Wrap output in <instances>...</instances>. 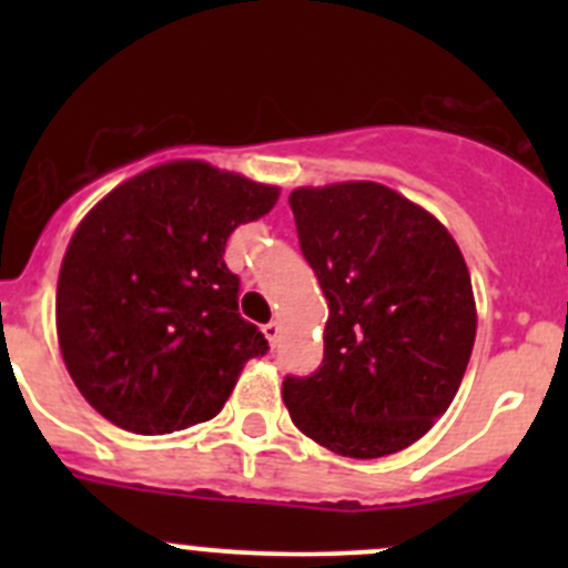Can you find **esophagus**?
Returning <instances> with one entry per match:
<instances>
[{"label": "esophagus", "instance_id": "1", "mask_svg": "<svg viewBox=\"0 0 568 568\" xmlns=\"http://www.w3.org/2000/svg\"><path fill=\"white\" fill-rule=\"evenodd\" d=\"M263 335H266L268 346H277V337H280V321H268V324H263Z\"/></svg>", "mask_w": 568, "mask_h": 568}]
</instances>
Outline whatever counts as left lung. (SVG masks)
Here are the masks:
<instances>
[{
	"instance_id": "obj_1",
	"label": "left lung",
	"mask_w": 568,
	"mask_h": 568,
	"mask_svg": "<svg viewBox=\"0 0 568 568\" xmlns=\"http://www.w3.org/2000/svg\"><path fill=\"white\" fill-rule=\"evenodd\" d=\"M329 305L316 374L285 376L300 432L352 459L398 454L445 415L475 343L467 263L445 225L374 181L288 197Z\"/></svg>"
}]
</instances>
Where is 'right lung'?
Here are the masks:
<instances>
[{
  "label": "right lung",
  "instance_id": "right-lung-1",
  "mask_svg": "<svg viewBox=\"0 0 568 568\" xmlns=\"http://www.w3.org/2000/svg\"><path fill=\"white\" fill-rule=\"evenodd\" d=\"M277 186L205 162L129 178L82 220L57 280V337L73 385L134 434H173L225 406L268 343L239 316L227 236Z\"/></svg>",
  "mask_w": 568,
  "mask_h": 568
}]
</instances>
